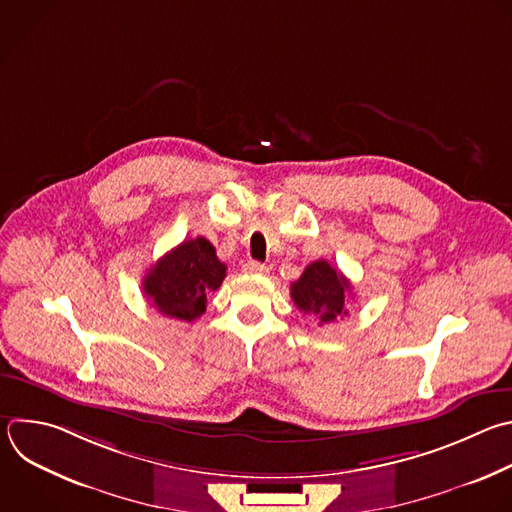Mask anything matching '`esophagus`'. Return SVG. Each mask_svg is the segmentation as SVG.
I'll return each mask as SVG.
<instances>
[{"label": "esophagus", "instance_id": "1", "mask_svg": "<svg viewBox=\"0 0 512 512\" xmlns=\"http://www.w3.org/2000/svg\"><path fill=\"white\" fill-rule=\"evenodd\" d=\"M243 271H245V273H251V275H265V273L269 271V267L263 265V263H259V261H247V263L243 265Z\"/></svg>", "mask_w": 512, "mask_h": 512}]
</instances>
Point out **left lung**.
<instances>
[{"label": "left lung", "mask_w": 512, "mask_h": 512, "mask_svg": "<svg viewBox=\"0 0 512 512\" xmlns=\"http://www.w3.org/2000/svg\"><path fill=\"white\" fill-rule=\"evenodd\" d=\"M348 293H352L350 281L323 259L309 263L301 277L291 283V299L297 309L313 315L319 325L348 315Z\"/></svg>", "instance_id": "left-lung-1"}]
</instances>
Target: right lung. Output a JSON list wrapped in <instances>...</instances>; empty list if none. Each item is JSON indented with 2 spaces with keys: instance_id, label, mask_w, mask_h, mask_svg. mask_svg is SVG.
<instances>
[{
  "instance_id": "1",
  "label": "right lung",
  "mask_w": 512,
  "mask_h": 512,
  "mask_svg": "<svg viewBox=\"0 0 512 512\" xmlns=\"http://www.w3.org/2000/svg\"><path fill=\"white\" fill-rule=\"evenodd\" d=\"M227 265L205 239H187L160 257L144 275L142 289L150 305L173 319L193 321L207 309V295L221 287Z\"/></svg>"
}]
</instances>
